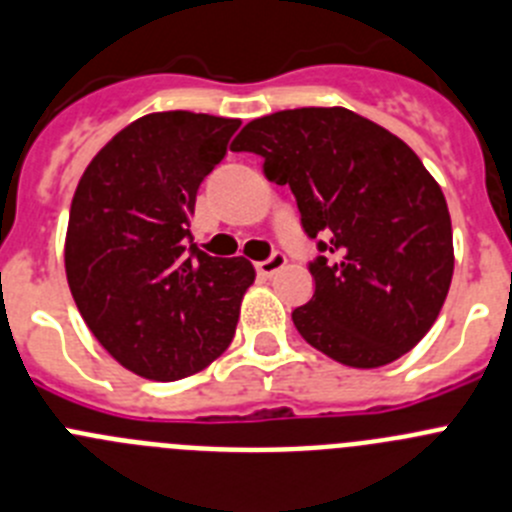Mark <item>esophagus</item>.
<instances>
[{
    "label": "esophagus",
    "mask_w": 512,
    "mask_h": 512,
    "mask_svg": "<svg viewBox=\"0 0 512 512\" xmlns=\"http://www.w3.org/2000/svg\"><path fill=\"white\" fill-rule=\"evenodd\" d=\"M285 262H288V260H285L283 252H275V255L267 257V260L257 262V272H260V275H265V278H272V275H275V272L283 270Z\"/></svg>",
    "instance_id": "esophagus-1"
}]
</instances>
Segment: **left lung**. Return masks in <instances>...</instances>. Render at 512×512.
<instances>
[{"label": "left lung", "instance_id": "left-lung-1", "mask_svg": "<svg viewBox=\"0 0 512 512\" xmlns=\"http://www.w3.org/2000/svg\"><path fill=\"white\" fill-rule=\"evenodd\" d=\"M232 151L262 156L290 186L308 237L313 298L293 310L300 336L353 369L412 351L437 321L455 270L450 209L399 136L348 108H295L255 118Z\"/></svg>", "mask_w": 512, "mask_h": 512}]
</instances>
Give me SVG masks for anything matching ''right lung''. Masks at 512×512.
Here are the masks:
<instances>
[{
    "label": "right lung",
    "mask_w": 512,
    "mask_h": 512,
    "mask_svg": "<svg viewBox=\"0 0 512 512\" xmlns=\"http://www.w3.org/2000/svg\"><path fill=\"white\" fill-rule=\"evenodd\" d=\"M240 118L148 113L118 131L83 171L70 204L65 275L90 333L123 369L176 381L222 356L255 283L245 257L191 242L204 176Z\"/></svg>",
    "instance_id": "1"
}]
</instances>
